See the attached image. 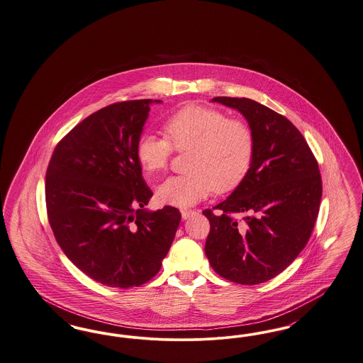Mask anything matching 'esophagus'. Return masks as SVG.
I'll return each instance as SVG.
<instances>
[{"instance_id": "esophagus-1", "label": "esophagus", "mask_w": 363, "mask_h": 363, "mask_svg": "<svg viewBox=\"0 0 363 363\" xmlns=\"http://www.w3.org/2000/svg\"><path fill=\"white\" fill-rule=\"evenodd\" d=\"M195 214H196L195 210H189V208L182 210V217H183V220H189V217H192V216H195Z\"/></svg>"}]
</instances>
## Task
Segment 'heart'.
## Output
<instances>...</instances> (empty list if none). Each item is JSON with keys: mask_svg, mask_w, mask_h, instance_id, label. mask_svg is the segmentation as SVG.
Wrapping results in <instances>:
<instances>
[{"mask_svg": "<svg viewBox=\"0 0 363 363\" xmlns=\"http://www.w3.org/2000/svg\"><path fill=\"white\" fill-rule=\"evenodd\" d=\"M164 137L143 134L135 145V156L147 174L164 172L176 152H189V174L172 176L158 186V202L189 207L213 191L236 189L252 165L255 135L240 119H229L222 111L189 104L171 113L162 125Z\"/></svg>", "mask_w": 363, "mask_h": 363, "instance_id": "b5f03b06", "label": "heart"}]
</instances>
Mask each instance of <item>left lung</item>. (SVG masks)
<instances>
[{
	"label": "left lung",
	"mask_w": 363,
	"mask_h": 363,
	"mask_svg": "<svg viewBox=\"0 0 363 363\" xmlns=\"http://www.w3.org/2000/svg\"><path fill=\"white\" fill-rule=\"evenodd\" d=\"M241 112L255 135L252 165L230 196L203 211L210 222L205 252L222 278L267 282L308 244L323 194L318 164L300 130L284 115L247 97H214ZM233 213H244L238 222Z\"/></svg>",
	"instance_id": "obj_1"
}]
</instances>
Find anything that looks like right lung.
<instances>
[{"label":"right lung","mask_w":363,"mask_h":363,"mask_svg":"<svg viewBox=\"0 0 363 363\" xmlns=\"http://www.w3.org/2000/svg\"><path fill=\"white\" fill-rule=\"evenodd\" d=\"M150 103L128 100L96 111L58 142L48 162L46 207L55 240L76 267L110 287L150 281L182 220L172 206L143 208L153 192L135 145Z\"/></svg>","instance_id":"add662e5"}]
</instances>
